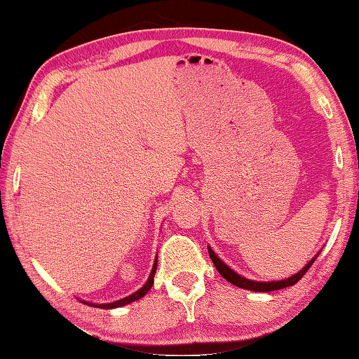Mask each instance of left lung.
<instances>
[{"instance_id": "obj_1", "label": "left lung", "mask_w": 359, "mask_h": 359, "mask_svg": "<svg viewBox=\"0 0 359 359\" xmlns=\"http://www.w3.org/2000/svg\"><path fill=\"white\" fill-rule=\"evenodd\" d=\"M208 252H210V257H211L212 263H215L216 269H217L219 273H221V276H222L224 279H227L230 284H233V285L240 287V288H244V290H250V292H274V290H280V288L294 285L301 278H303V276L307 271H309V268L312 266V263L316 262V259H317L318 254H320L318 252L309 263H307V265L303 269H299L297 274L290 276V278H288V279L278 280V282H257V280H250V279L243 278V276L235 273L233 269L229 268L221 259H219V257L215 254V250H212L211 248H208Z\"/></svg>"}]
</instances>
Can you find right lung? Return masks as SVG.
<instances>
[{"mask_svg":"<svg viewBox=\"0 0 359 359\" xmlns=\"http://www.w3.org/2000/svg\"><path fill=\"white\" fill-rule=\"evenodd\" d=\"M156 268H157V257H156V260H154V265H153V269H151V274H149V278H148V280H147V284H144V285L140 288V290H137L135 293H132L130 297H126V298H123V299L115 301V303H109V304H94V303H86V301H83V303H85V304H90V306H94V307H100V309H115V307H121V306H124V304L134 303V301L143 298L144 294H147V293L149 292V288L153 287V284H154Z\"/></svg>","mask_w":359,"mask_h":359,"instance_id":"right-lung-1","label":"right lung"}]
</instances>
